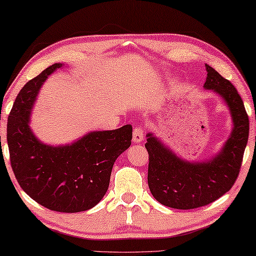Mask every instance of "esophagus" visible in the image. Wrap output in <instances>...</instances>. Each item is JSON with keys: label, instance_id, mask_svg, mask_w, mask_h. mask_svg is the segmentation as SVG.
<instances>
[{"label": "esophagus", "instance_id": "1", "mask_svg": "<svg viewBox=\"0 0 256 256\" xmlns=\"http://www.w3.org/2000/svg\"><path fill=\"white\" fill-rule=\"evenodd\" d=\"M143 137H144V129L142 127H136L134 129V132H132V142L134 143H140L142 140H143Z\"/></svg>", "mask_w": 256, "mask_h": 256}]
</instances>
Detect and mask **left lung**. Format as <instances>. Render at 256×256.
Listing matches in <instances>:
<instances>
[{"instance_id": "left-lung-1", "label": "left lung", "mask_w": 256, "mask_h": 256, "mask_svg": "<svg viewBox=\"0 0 256 256\" xmlns=\"http://www.w3.org/2000/svg\"><path fill=\"white\" fill-rule=\"evenodd\" d=\"M204 88L224 100L232 120V134L214 156L204 161H187L148 132V182L158 202L178 210H192L214 202L236 182L248 140L250 121L244 103L234 86L208 64Z\"/></svg>"}]
</instances>
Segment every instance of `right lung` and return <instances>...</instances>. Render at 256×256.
Segmentation results:
<instances>
[{
  "label": "right lung",
  "instance_id": "obj_1",
  "mask_svg": "<svg viewBox=\"0 0 256 256\" xmlns=\"http://www.w3.org/2000/svg\"><path fill=\"white\" fill-rule=\"evenodd\" d=\"M64 64H54L29 80L16 96L8 119L11 166L20 187L52 211L76 213L94 208L108 188L113 164L132 144L130 124L95 130L66 145L40 142L30 126L42 85Z\"/></svg>",
  "mask_w": 256,
  "mask_h": 256
}]
</instances>
